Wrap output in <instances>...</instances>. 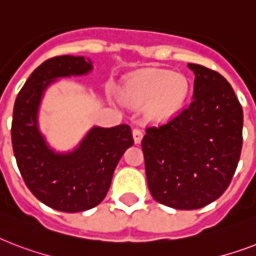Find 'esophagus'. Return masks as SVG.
Segmentation results:
<instances>
[{
	"mask_svg": "<svg viewBox=\"0 0 256 256\" xmlns=\"http://www.w3.org/2000/svg\"><path fill=\"white\" fill-rule=\"evenodd\" d=\"M132 138H134L136 144H140V140L144 138V132L140 128H134L132 130Z\"/></svg>",
	"mask_w": 256,
	"mask_h": 256,
	"instance_id": "obj_1",
	"label": "esophagus"
}]
</instances>
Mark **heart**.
Segmentation results:
<instances>
[{
	"label": "heart",
	"instance_id": "b5f03b06",
	"mask_svg": "<svg viewBox=\"0 0 256 256\" xmlns=\"http://www.w3.org/2000/svg\"><path fill=\"white\" fill-rule=\"evenodd\" d=\"M190 85L184 76L168 70L148 69L128 78L120 86V98L132 108H140L150 122L162 124L174 118L184 106Z\"/></svg>",
	"mask_w": 256,
	"mask_h": 256
}]
</instances>
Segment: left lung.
I'll list each match as a JSON object with an SVG mask.
<instances>
[{"label":"left lung","instance_id":"left-lung-1","mask_svg":"<svg viewBox=\"0 0 256 256\" xmlns=\"http://www.w3.org/2000/svg\"><path fill=\"white\" fill-rule=\"evenodd\" d=\"M194 96L168 124L146 128L142 140L148 190L156 202L196 210L226 191L242 152L243 110L226 78L202 65Z\"/></svg>","mask_w":256,"mask_h":256}]
</instances>
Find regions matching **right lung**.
I'll use <instances>...</instances> for the list:
<instances>
[{
  "label": "right lung",
  "instance_id": "add662e5",
  "mask_svg": "<svg viewBox=\"0 0 256 256\" xmlns=\"http://www.w3.org/2000/svg\"><path fill=\"white\" fill-rule=\"evenodd\" d=\"M92 69L88 58H50L30 74L16 98L12 144L26 186L38 200L64 212H80L100 204L126 148L132 146L128 124L92 128L70 152H56L38 128V108L46 88L57 78L84 76Z\"/></svg>",
  "mask_w": 256,
  "mask_h": 256
}]
</instances>
